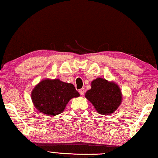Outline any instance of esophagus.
Wrapping results in <instances>:
<instances>
[{
	"mask_svg": "<svg viewBox=\"0 0 158 158\" xmlns=\"http://www.w3.org/2000/svg\"><path fill=\"white\" fill-rule=\"evenodd\" d=\"M84 93H85V89H81L79 90V93L81 95H84Z\"/></svg>",
	"mask_w": 158,
	"mask_h": 158,
	"instance_id": "1",
	"label": "esophagus"
}]
</instances>
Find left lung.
I'll use <instances>...</instances> for the list:
<instances>
[{
  "mask_svg": "<svg viewBox=\"0 0 158 158\" xmlns=\"http://www.w3.org/2000/svg\"><path fill=\"white\" fill-rule=\"evenodd\" d=\"M85 98L99 114H111L116 110L122 101L121 89L114 82L98 78L91 83V89L85 93Z\"/></svg>",
  "mask_w": 158,
  "mask_h": 158,
  "instance_id": "obj_1",
  "label": "left lung"
}]
</instances>
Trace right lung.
I'll return each mask as SVG.
<instances>
[{"label":"right lung","instance_id":"right-lung-1","mask_svg":"<svg viewBox=\"0 0 158 158\" xmlns=\"http://www.w3.org/2000/svg\"><path fill=\"white\" fill-rule=\"evenodd\" d=\"M79 96L73 84L59 79H44L34 88L31 93L35 108L49 116L62 113L68 102Z\"/></svg>","mask_w":158,"mask_h":158}]
</instances>
